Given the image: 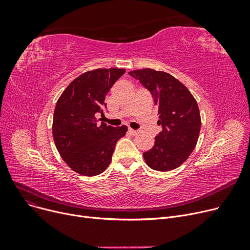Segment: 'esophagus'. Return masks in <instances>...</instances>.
<instances>
[{"mask_svg":"<svg viewBox=\"0 0 250 250\" xmlns=\"http://www.w3.org/2000/svg\"><path fill=\"white\" fill-rule=\"evenodd\" d=\"M128 132H129V134H130V135H133V136H135V135H137V134H138V130L133 129V128H128Z\"/></svg>","mask_w":250,"mask_h":250,"instance_id":"esophagus-1","label":"esophagus"}]
</instances>
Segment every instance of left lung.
Segmentation results:
<instances>
[{
    "instance_id": "8db88e82",
    "label": "left lung",
    "mask_w": 250,
    "mask_h": 250,
    "mask_svg": "<svg viewBox=\"0 0 250 250\" xmlns=\"http://www.w3.org/2000/svg\"><path fill=\"white\" fill-rule=\"evenodd\" d=\"M154 98L161 132L153 148L143 153L148 166L157 171L179 167L193 151L201 130L198 103L188 89L165 72L144 69L128 72Z\"/></svg>"
}]
</instances>
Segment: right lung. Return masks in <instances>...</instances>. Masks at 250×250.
Wrapping results in <instances>:
<instances>
[{"label": "right lung", "instance_id": "right-lung-1", "mask_svg": "<svg viewBox=\"0 0 250 250\" xmlns=\"http://www.w3.org/2000/svg\"><path fill=\"white\" fill-rule=\"evenodd\" d=\"M125 69H97L76 78L59 98L52 136L63 161L84 176L102 173L111 161L116 142L127 127L98 124L96 114L106 109L105 96Z\"/></svg>", "mask_w": 250, "mask_h": 250}]
</instances>
